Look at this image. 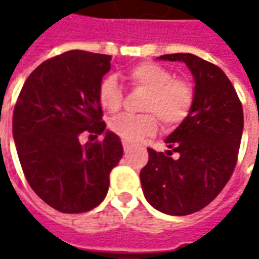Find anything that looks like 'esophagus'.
<instances>
[{
	"label": "esophagus",
	"instance_id": "1",
	"mask_svg": "<svg viewBox=\"0 0 259 259\" xmlns=\"http://www.w3.org/2000/svg\"><path fill=\"white\" fill-rule=\"evenodd\" d=\"M122 147H124V151H125V153H128V151L131 150V145L128 144L126 141H122Z\"/></svg>",
	"mask_w": 259,
	"mask_h": 259
}]
</instances>
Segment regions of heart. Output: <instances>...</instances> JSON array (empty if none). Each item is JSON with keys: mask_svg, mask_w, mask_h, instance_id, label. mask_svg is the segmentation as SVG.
<instances>
[{"mask_svg": "<svg viewBox=\"0 0 259 259\" xmlns=\"http://www.w3.org/2000/svg\"><path fill=\"white\" fill-rule=\"evenodd\" d=\"M134 86L148 91L141 115H119L109 121V130L128 143H138L151 137L158 130V119L165 126H176L190 114L194 102V89L190 82L174 77V72L165 66L144 62L126 72ZM98 101L108 112H118L122 106L124 94L114 75L104 77L98 88Z\"/></svg>", "mask_w": 259, "mask_h": 259, "instance_id": "heart-1", "label": "heart"}]
</instances>
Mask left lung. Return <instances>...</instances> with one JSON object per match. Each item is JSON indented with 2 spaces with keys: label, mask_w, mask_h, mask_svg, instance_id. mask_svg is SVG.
Instances as JSON below:
<instances>
[{
  "label": "left lung",
  "mask_w": 259,
  "mask_h": 259,
  "mask_svg": "<svg viewBox=\"0 0 259 259\" xmlns=\"http://www.w3.org/2000/svg\"><path fill=\"white\" fill-rule=\"evenodd\" d=\"M160 60L183 62L194 77L190 114L165 138L167 153L148 148L140 173L147 202L173 216L194 213L210 203L234 173L244 130L242 104L224 70L190 53ZM177 152V159L171 154Z\"/></svg>",
  "instance_id": "1"
}]
</instances>
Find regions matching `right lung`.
Returning a JSON list of instances; mask_svg holds the SVG:
<instances>
[{
	"label": "right lung",
	"mask_w": 259,
	"mask_h": 259,
	"mask_svg": "<svg viewBox=\"0 0 259 259\" xmlns=\"http://www.w3.org/2000/svg\"><path fill=\"white\" fill-rule=\"evenodd\" d=\"M109 69L111 56L70 50L34 69L18 95L13 114L17 154L34 193L59 212L96 207L124 154L119 137L105 130L98 101ZM82 132L104 134V140L82 146Z\"/></svg>",
	"instance_id": "right-lung-1"
}]
</instances>
